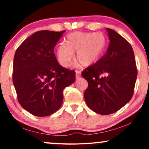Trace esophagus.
<instances>
[{
	"mask_svg": "<svg viewBox=\"0 0 149 149\" xmlns=\"http://www.w3.org/2000/svg\"><path fill=\"white\" fill-rule=\"evenodd\" d=\"M80 74H81V73H80V71H76V79H78V78H79L80 77Z\"/></svg>",
	"mask_w": 149,
	"mask_h": 149,
	"instance_id": "1",
	"label": "esophagus"
}]
</instances>
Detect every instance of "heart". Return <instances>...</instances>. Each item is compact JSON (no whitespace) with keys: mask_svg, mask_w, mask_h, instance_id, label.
<instances>
[{"mask_svg":"<svg viewBox=\"0 0 149 149\" xmlns=\"http://www.w3.org/2000/svg\"><path fill=\"white\" fill-rule=\"evenodd\" d=\"M106 45V38L101 33L73 32L66 37V43L61 42L57 49V58L64 67L71 64L73 52L75 59L83 66L93 64L100 59Z\"/></svg>","mask_w":149,"mask_h":149,"instance_id":"obj_1","label":"heart"}]
</instances>
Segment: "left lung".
<instances>
[{
	"label": "left lung",
	"mask_w": 149,
	"mask_h": 149,
	"mask_svg": "<svg viewBox=\"0 0 149 149\" xmlns=\"http://www.w3.org/2000/svg\"><path fill=\"white\" fill-rule=\"evenodd\" d=\"M107 31L110 40L107 53L82 72L88 83L85 102L101 115L113 113L130 101L137 76L130 44L114 30Z\"/></svg>",
	"instance_id": "8db88e82"
}]
</instances>
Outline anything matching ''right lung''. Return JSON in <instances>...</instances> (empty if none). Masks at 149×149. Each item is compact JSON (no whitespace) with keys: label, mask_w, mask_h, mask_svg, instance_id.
Masks as SVG:
<instances>
[{"label":"right lung","mask_w":149,"mask_h":149,"mask_svg":"<svg viewBox=\"0 0 149 149\" xmlns=\"http://www.w3.org/2000/svg\"><path fill=\"white\" fill-rule=\"evenodd\" d=\"M64 32H36L15 54L13 80L17 100L26 111L38 117L57 111L63 102V90L76 79V72L60 66L54 54Z\"/></svg>","instance_id":"add662e5"}]
</instances>
